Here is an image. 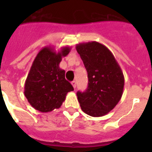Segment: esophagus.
Wrapping results in <instances>:
<instances>
[{
	"label": "esophagus",
	"instance_id": "1",
	"mask_svg": "<svg viewBox=\"0 0 152 152\" xmlns=\"http://www.w3.org/2000/svg\"><path fill=\"white\" fill-rule=\"evenodd\" d=\"M72 85L73 86L74 88H76V81H75V80L72 81Z\"/></svg>",
	"mask_w": 152,
	"mask_h": 152
}]
</instances>
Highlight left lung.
<instances>
[{"label": "left lung", "instance_id": "obj_1", "mask_svg": "<svg viewBox=\"0 0 152 152\" xmlns=\"http://www.w3.org/2000/svg\"><path fill=\"white\" fill-rule=\"evenodd\" d=\"M88 72V87L76 93L82 110L102 117L113 110L122 96L125 78L120 65L106 46L97 42L76 46Z\"/></svg>", "mask_w": 152, "mask_h": 152}]
</instances>
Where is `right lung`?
I'll list each match as a JSON object with an SVG mask.
<instances>
[{"instance_id":"1","label":"right lung","mask_w":152,"mask_h":152,"mask_svg":"<svg viewBox=\"0 0 152 152\" xmlns=\"http://www.w3.org/2000/svg\"><path fill=\"white\" fill-rule=\"evenodd\" d=\"M70 50L69 46H64L57 53L51 46H46L34 58L25 81L24 95L37 110L47 113L60 108L67 93L74 90L65 80V71L59 67L62 57Z\"/></svg>"}]
</instances>
